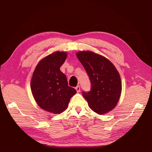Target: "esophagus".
Instances as JSON below:
<instances>
[{
  "label": "esophagus",
  "mask_w": 152,
  "mask_h": 152,
  "mask_svg": "<svg viewBox=\"0 0 152 152\" xmlns=\"http://www.w3.org/2000/svg\"><path fill=\"white\" fill-rule=\"evenodd\" d=\"M76 90L77 91V92H80V86H77L76 87Z\"/></svg>",
  "instance_id": "esophagus-1"
}]
</instances>
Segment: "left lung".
<instances>
[{"mask_svg":"<svg viewBox=\"0 0 152 152\" xmlns=\"http://www.w3.org/2000/svg\"><path fill=\"white\" fill-rule=\"evenodd\" d=\"M76 56L91 82V90L82 92L90 108L102 115L116 106L122 92L120 74L110 60L92 51H80Z\"/></svg>","mask_w":152,"mask_h":152,"instance_id":"8db88e82","label":"left lung"}]
</instances>
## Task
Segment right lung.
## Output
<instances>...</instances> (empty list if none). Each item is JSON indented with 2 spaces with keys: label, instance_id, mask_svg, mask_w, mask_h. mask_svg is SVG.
<instances>
[{
  "label": "right lung",
  "instance_id": "right-lung-1",
  "mask_svg": "<svg viewBox=\"0 0 152 152\" xmlns=\"http://www.w3.org/2000/svg\"><path fill=\"white\" fill-rule=\"evenodd\" d=\"M66 57V52L57 51L44 58L36 66L30 82L36 102L42 109L56 114L67 108L76 93L68 86L66 76L60 70Z\"/></svg>",
  "mask_w": 152,
  "mask_h": 152
}]
</instances>
